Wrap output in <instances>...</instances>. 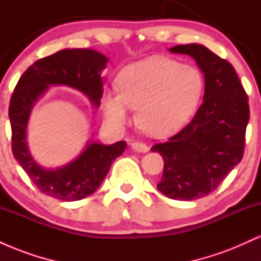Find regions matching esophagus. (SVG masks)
<instances>
[{"mask_svg": "<svg viewBox=\"0 0 261 261\" xmlns=\"http://www.w3.org/2000/svg\"><path fill=\"white\" fill-rule=\"evenodd\" d=\"M131 147H133V149H135L136 152H141V153H146L149 149L147 146L142 142H133L131 143Z\"/></svg>", "mask_w": 261, "mask_h": 261, "instance_id": "obj_1", "label": "esophagus"}]
</instances>
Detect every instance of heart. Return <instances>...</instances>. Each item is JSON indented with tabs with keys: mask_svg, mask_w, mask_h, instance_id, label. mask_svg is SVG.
Here are the masks:
<instances>
[{
	"mask_svg": "<svg viewBox=\"0 0 261 261\" xmlns=\"http://www.w3.org/2000/svg\"><path fill=\"white\" fill-rule=\"evenodd\" d=\"M202 88V74L195 66L152 56L126 66L119 76V91L104 93L101 106L115 127L126 126L131 109H137L139 126L151 136L163 137L190 118Z\"/></svg>",
	"mask_w": 261,
	"mask_h": 261,
	"instance_id": "b5f03b06",
	"label": "heart"
}]
</instances>
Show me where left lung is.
Masks as SVG:
<instances>
[{
    "mask_svg": "<svg viewBox=\"0 0 261 261\" xmlns=\"http://www.w3.org/2000/svg\"><path fill=\"white\" fill-rule=\"evenodd\" d=\"M169 51L195 60L205 92L190 124L151 148L164 160L157 189L170 199L196 200L212 193L242 161L249 104L233 66L206 46L176 45Z\"/></svg>",
    "mask_w": 261,
    "mask_h": 261,
    "instance_id": "1",
    "label": "left lung"
}]
</instances>
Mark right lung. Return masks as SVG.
<instances>
[{"mask_svg": "<svg viewBox=\"0 0 261 261\" xmlns=\"http://www.w3.org/2000/svg\"><path fill=\"white\" fill-rule=\"evenodd\" d=\"M108 58L93 49H64L35 61L18 81L10 110L12 152L41 193L62 201H76L94 193L116 157L126 148L119 141L103 145L88 141L74 160L58 168H44L33 158L27 141V128L35 103L51 86H65L86 95L98 108L103 95L101 71Z\"/></svg>", "mask_w": 261, "mask_h": 261, "instance_id": "add662e5", "label": "right lung"}]
</instances>
